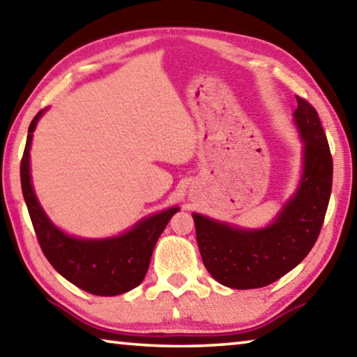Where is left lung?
Wrapping results in <instances>:
<instances>
[{
  "label": "left lung",
  "instance_id": "obj_1",
  "mask_svg": "<svg viewBox=\"0 0 357 357\" xmlns=\"http://www.w3.org/2000/svg\"><path fill=\"white\" fill-rule=\"evenodd\" d=\"M294 121L303 142L299 188L271 226L241 229L192 213L202 262L218 283L262 288L299 264L319 236L332 190V155L318 112L299 96Z\"/></svg>",
  "mask_w": 357,
  "mask_h": 357
}]
</instances>
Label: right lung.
<instances>
[{"instance_id":"add662e5","label":"right lung","mask_w":357,"mask_h":357,"mask_svg":"<svg viewBox=\"0 0 357 357\" xmlns=\"http://www.w3.org/2000/svg\"><path fill=\"white\" fill-rule=\"evenodd\" d=\"M44 110L34 116L20 162V182L28 213L40 250L55 271L68 282L95 296H119L142 283L150 258L169 220L178 207H171L140 220L132 229L110 238L71 237L58 229L39 206L30 175V147L33 131Z\"/></svg>"}]
</instances>
